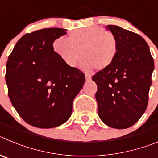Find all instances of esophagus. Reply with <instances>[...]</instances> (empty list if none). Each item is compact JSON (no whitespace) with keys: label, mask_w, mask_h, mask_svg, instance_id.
Returning a JSON list of instances; mask_svg holds the SVG:
<instances>
[{"label":"esophagus","mask_w":158,"mask_h":158,"mask_svg":"<svg viewBox=\"0 0 158 158\" xmlns=\"http://www.w3.org/2000/svg\"><path fill=\"white\" fill-rule=\"evenodd\" d=\"M85 79H86V81H90L91 80V77L88 74H85Z\"/></svg>","instance_id":"1"}]
</instances>
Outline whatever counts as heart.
<instances>
[{
  "mask_svg": "<svg viewBox=\"0 0 158 158\" xmlns=\"http://www.w3.org/2000/svg\"><path fill=\"white\" fill-rule=\"evenodd\" d=\"M54 51L69 67H75L82 55L81 66L87 72L97 67L109 68L118 53V41L111 32L100 27H92L73 32L69 40L63 37L54 43Z\"/></svg>",
  "mask_w": 158,
  "mask_h": 158,
  "instance_id": "heart-1",
  "label": "heart"
}]
</instances>
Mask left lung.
Here are the masks:
<instances>
[{"instance_id":"1","label":"left lung","mask_w":158,"mask_h":158,"mask_svg":"<svg viewBox=\"0 0 158 158\" xmlns=\"http://www.w3.org/2000/svg\"><path fill=\"white\" fill-rule=\"evenodd\" d=\"M118 41L112 65L92 77L97 85L98 115L106 125L116 129L133 126L146 111L154 62L142 36L115 25H107Z\"/></svg>"}]
</instances>
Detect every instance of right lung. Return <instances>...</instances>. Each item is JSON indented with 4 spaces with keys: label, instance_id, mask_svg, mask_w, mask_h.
<instances>
[{
    "label": "right lung",
    "instance_id": "obj_1",
    "mask_svg": "<svg viewBox=\"0 0 158 158\" xmlns=\"http://www.w3.org/2000/svg\"><path fill=\"white\" fill-rule=\"evenodd\" d=\"M66 29L43 28L19 39L6 64L5 81L11 103L31 126L52 128L66 122L85 73L59 58L53 43Z\"/></svg>",
    "mask_w": 158,
    "mask_h": 158
}]
</instances>
